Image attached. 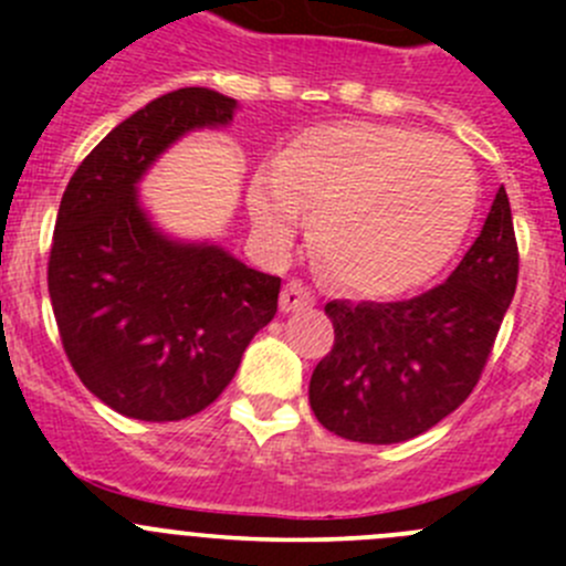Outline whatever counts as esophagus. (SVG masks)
Returning a JSON list of instances; mask_svg holds the SVG:
<instances>
[{"label":"esophagus","instance_id":"obj_1","mask_svg":"<svg viewBox=\"0 0 566 566\" xmlns=\"http://www.w3.org/2000/svg\"><path fill=\"white\" fill-rule=\"evenodd\" d=\"M312 293L310 290L304 287V284L301 282H287L284 284V290H282V298H279V306H282V312L284 315H287V312H298V310H304V306H312Z\"/></svg>","mask_w":566,"mask_h":566}]
</instances>
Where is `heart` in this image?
<instances>
[{
    "label": "heart",
    "instance_id": "1",
    "mask_svg": "<svg viewBox=\"0 0 566 566\" xmlns=\"http://www.w3.org/2000/svg\"><path fill=\"white\" fill-rule=\"evenodd\" d=\"M476 172L458 145L402 125L306 128L249 186L256 232L284 247L315 213L331 276L361 295L421 287L458 254L476 213Z\"/></svg>",
    "mask_w": 566,
    "mask_h": 566
}]
</instances>
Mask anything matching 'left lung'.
I'll use <instances>...</instances> for the list:
<instances>
[{"label":"left lung","mask_w":566,"mask_h":566,"mask_svg":"<svg viewBox=\"0 0 566 566\" xmlns=\"http://www.w3.org/2000/svg\"><path fill=\"white\" fill-rule=\"evenodd\" d=\"M517 287L510 197L495 193L452 276L410 301H328L334 347L310 380V405L334 436L399 443L458 410L479 384Z\"/></svg>","instance_id":"left-lung-1"}]
</instances>
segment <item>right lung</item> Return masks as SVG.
Instances as JSON below:
<instances>
[{
  "label": "right lung",
  "instance_id": "1",
  "mask_svg": "<svg viewBox=\"0 0 566 566\" xmlns=\"http://www.w3.org/2000/svg\"><path fill=\"white\" fill-rule=\"evenodd\" d=\"M238 101L182 87L101 139L62 193L49 295L67 361L128 419L180 421L230 386L276 315L282 279L219 243L175 241L139 202V180L188 130L224 128Z\"/></svg>",
  "mask_w": 566,
  "mask_h": 566
}]
</instances>
